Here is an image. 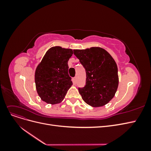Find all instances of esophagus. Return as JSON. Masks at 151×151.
<instances>
[{"label": "esophagus", "instance_id": "obj_1", "mask_svg": "<svg viewBox=\"0 0 151 151\" xmlns=\"http://www.w3.org/2000/svg\"><path fill=\"white\" fill-rule=\"evenodd\" d=\"M73 82H74V84H76V82H77V77H74V79H73Z\"/></svg>", "mask_w": 151, "mask_h": 151}]
</instances>
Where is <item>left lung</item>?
<instances>
[{"instance_id": "8db88e82", "label": "left lung", "mask_w": 151, "mask_h": 151, "mask_svg": "<svg viewBox=\"0 0 151 151\" xmlns=\"http://www.w3.org/2000/svg\"><path fill=\"white\" fill-rule=\"evenodd\" d=\"M74 54L86 72V85L78 89L82 98L93 107L108 103L115 96L119 83L115 60L100 47L74 50Z\"/></svg>"}]
</instances>
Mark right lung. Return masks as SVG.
I'll use <instances>...</instances> for the list:
<instances>
[{
    "instance_id": "1",
    "label": "right lung",
    "mask_w": 151,
    "mask_h": 151,
    "mask_svg": "<svg viewBox=\"0 0 151 151\" xmlns=\"http://www.w3.org/2000/svg\"><path fill=\"white\" fill-rule=\"evenodd\" d=\"M72 49L61 47L50 48L36 67L35 75L36 88L43 101L55 104L62 101L72 85L68 73V61Z\"/></svg>"
}]
</instances>
